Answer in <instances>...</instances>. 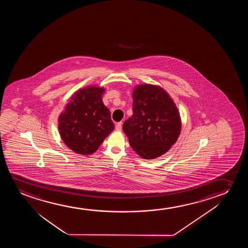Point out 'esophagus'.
Masks as SVG:
<instances>
[{"instance_id": "34e87169", "label": "esophagus", "mask_w": 248, "mask_h": 248, "mask_svg": "<svg viewBox=\"0 0 248 248\" xmlns=\"http://www.w3.org/2000/svg\"><path fill=\"white\" fill-rule=\"evenodd\" d=\"M115 129L117 130H121V129H122V122L117 123L115 125Z\"/></svg>"}]
</instances>
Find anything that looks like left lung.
I'll list each match as a JSON object with an SVG mask.
<instances>
[{"label":"left lung","instance_id":"left-lung-1","mask_svg":"<svg viewBox=\"0 0 248 248\" xmlns=\"http://www.w3.org/2000/svg\"><path fill=\"white\" fill-rule=\"evenodd\" d=\"M133 150L145 159L167 153L181 129L180 113L159 86L138 85L133 92V115L123 124Z\"/></svg>","mask_w":248,"mask_h":248}]
</instances>
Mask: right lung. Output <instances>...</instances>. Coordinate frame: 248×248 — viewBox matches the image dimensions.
Returning a JSON list of instances; mask_svg holds the SVG:
<instances>
[{
	"mask_svg": "<svg viewBox=\"0 0 248 248\" xmlns=\"http://www.w3.org/2000/svg\"><path fill=\"white\" fill-rule=\"evenodd\" d=\"M104 88L89 86L72 96L58 118L62 139L75 153H95L114 129L108 108L102 102Z\"/></svg>",
	"mask_w": 248,
	"mask_h": 248,
	"instance_id": "obj_1",
	"label": "right lung"
}]
</instances>
